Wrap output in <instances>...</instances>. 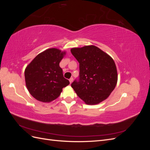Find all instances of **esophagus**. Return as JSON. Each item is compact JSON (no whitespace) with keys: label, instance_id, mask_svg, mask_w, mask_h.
<instances>
[{"label":"esophagus","instance_id":"esophagus-1","mask_svg":"<svg viewBox=\"0 0 150 150\" xmlns=\"http://www.w3.org/2000/svg\"><path fill=\"white\" fill-rule=\"evenodd\" d=\"M72 81H73V78H71L69 79V82H70V84H71V83H72Z\"/></svg>","mask_w":150,"mask_h":150}]
</instances>
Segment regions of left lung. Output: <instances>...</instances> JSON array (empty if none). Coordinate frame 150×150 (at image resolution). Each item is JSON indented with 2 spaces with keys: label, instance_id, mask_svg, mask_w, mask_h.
Returning <instances> with one entry per match:
<instances>
[{
  "label": "left lung",
  "instance_id": "left-lung-1",
  "mask_svg": "<svg viewBox=\"0 0 150 150\" xmlns=\"http://www.w3.org/2000/svg\"><path fill=\"white\" fill-rule=\"evenodd\" d=\"M71 52L79 63L78 79L72 82L71 87L87 104H96L104 101L117 83L114 61L94 46L72 48Z\"/></svg>",
  "mask_w": 150,
  "mask_h": 150
}]
</instances>
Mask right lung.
<instances>
[{
    "mask_svg": "<svg viewBox=\"0 0 150 150\" xmlns=\"http://www.w3.org/2000/svg\"><path fill=\"white\" fill-rule=\"evenodd\" d=\"M65 54L56 48L38 54L25 70L26 86L37 100L51 102L57 98L62 88L69 84L64 78L59 62Z\"/></svg>",
    "mask_w": 150,
    "mask_h": 150,
    "instance_id": "right-lung-1",
    "label": "right lung"
}]
</instances>
